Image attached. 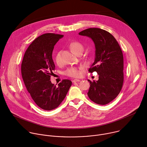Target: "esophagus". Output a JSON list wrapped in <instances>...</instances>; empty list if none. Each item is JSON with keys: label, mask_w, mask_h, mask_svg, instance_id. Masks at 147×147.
<instances>
[{"label": "esophagus", "mask_w": 147, "mask_h": 147, "mask_svg": "<svg viewBox=\"0 0 147 147\" xmlns=\"http://www.w3.org/2000/svg\"><path fill=\"white\" fill-rule=\"evenodd\" d=\"M72 81H73V82H79V81H80V80H78V79H74Z\"/></svg>", "instance_id": "esophagus-1"}]
</instances>
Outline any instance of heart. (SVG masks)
<instances>
[{"label": "heart", "instance_id": "heart-1", "mask_svg": "<svg viewBox=\"0 0 147 147\" xmlns=\"http://www.w3.org/2000/svg\"><path fill=\"white\" fill-rule=\"evenodd\" d=\"M70 48L71 51L74 53H77L80 51L83 50L82 45L78 42H73L70 45ZM54 60L57 65L60 63V55L59 52H57L54 57ZM84 69L83 66H80L78 67H70L66 69L65 71V74L70 77H78L81 74V71Z\"/></svg>", "mask_w": 147, "mask_h": 147}]
</instances>
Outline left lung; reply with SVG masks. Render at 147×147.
<instances>
[{
  "label": "left lung",
  "mask_w": 147,
  "mask_h": 147,
  "mask_svg": "<svg viewBox=\"0 0 147 147\" xmlns=\"http://www.w3.org/2000/svg\"><path fill=\"white\" fill-rule=\"evenodd\" d=\"M79 35L90 37L95 47L94 62L88 71H96L98 81H91L87 93L90 99L99 105H107L120 93L123 84V55L114 36L109 32L98 28L83 30Z\"/></svg>",
  "instance_id": "obj_1"
}]
</instances>
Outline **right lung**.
Wrapping results in <instances>:
<instances>
[{
	"mask_svg": "<svg viewBox=\"0 0 147 147\" xmlns=\"http://www.w3.org/2000/svg\"><path fill=\"white\" fill-rule=\"evenodd\" d=\"M63 37L53 33L38 36L26 50L22 63V75L28 92L37 105L46 111L59 107L72 84L69 80H63L56 86L50 80L55 69L54 46Z\"/></svg>",
	"mask_w": 147,
	"mask_h": 147,
	"instance_id": "1",
	"label": "right lung"
}]
</instances>
